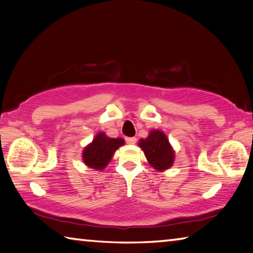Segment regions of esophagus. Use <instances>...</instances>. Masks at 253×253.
<instances>
[{
  "mask_svg": "<svg viewBox=\"0 0 253 253\" xmlns=\"http://www.w3.org/2000/svg\"><path fill=\"white\" fill-rule=\"evenodd\" d=\"M136 142H137L136 137H127V138H126V143H127V144L132 145V144H135Z\"/></svg>",
  "mask_w": 253,
  "mask_h": 253,
  "instance_id": "1",
  "label": "esophagus"
}]
</instances>
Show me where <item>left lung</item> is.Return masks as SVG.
<instances>
[{
	"label": "left lung",
	"mask_w": 253,
	"mask_h": 253,
	"mask_svg": "<svg viewBox=\"0 0 253 253\" xmlns=\"http://www.w3.org/2000/svg\"><path fill=\"white\" fill-rule=\"evenodd\" d=\"M138 146L143 149L147 162L154 169L163 172L173 166L175 151L165 132L160 129L151 130L146 138L139 139Z\"/></svg>",
	"instance_id": "obj_1"
}]
</instances>
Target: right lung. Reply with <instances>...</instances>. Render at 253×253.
I'll return each instance as SVG.
<instances>
[{
  "mask_svg": "<svg viewBox=\"0 0 253 253\" xmlns=\"http://www.w3.org/2000/svg\"><path fill=\"white\" fill-rule=\"evenodd\" d=\"M125 144L123 138H111L104 131H99L83 151V162L85 166L96 170L106 169L115 152Z\"/></svg>",
  "mask_w": 253,
  "mask_h": 253,
  "instance_id": "right-lung-1",
  "label": "right lung"
}]
</instances>
